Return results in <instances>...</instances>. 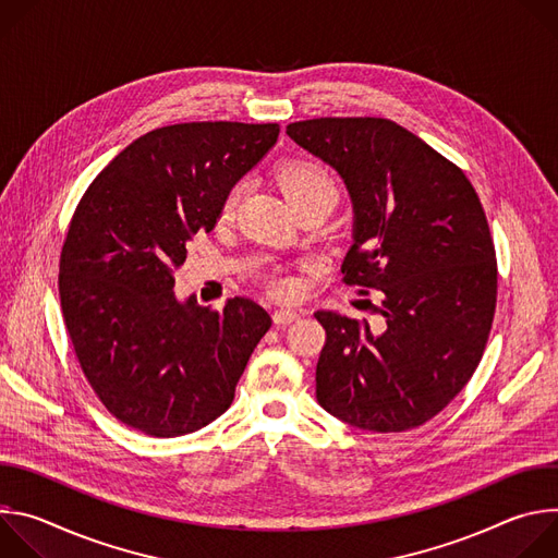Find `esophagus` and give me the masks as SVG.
<instances>
[{"mask_svg":"<svg viewBox=\"0 0 558 558\" xmlns=\"http://www.w3.org/2000/svg\"><path fill=\"white\" fill-rule=\"evenodd\" d=\"M298 317H300V313L293 311V308H276L274 311V325L276 327H287V325L295 323Z\"/></svg>","mask_w":558,"mask_h":558,"instance_id":"34e87169","label":"esophagus"}]
</instances>
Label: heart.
<instances>
[{"label": "heart", "mask_w": 558, "mask_h": 558, "mask_svg": "<svg viewBox=\"0 0 558 558\" xmlns=\"http://www.w3.org/2000/svg\"><path fill=\"white\" fill-rule=\"evenodd\" d=\"M278 181H280L284 196L293 203V207H300V205H304L313 198H320V196H338V187H336L331 174L323 166H317L315 161H308V158H291V161H284L278 168ZM243 190H245V185L238 183L225 194V198L220 203L222 220L233 218L235 207H238V203H241ZM271 291L278 295H287L293 291V284L289 280H274Z\"/></svg>", "instance_id": "heart-1"}]
</instances>
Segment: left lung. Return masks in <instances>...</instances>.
Returning <instances> with one entry per match:
<instances>
[{"instance_id":"1","label":"left lung","mask_w":558,"mask_h":558,"mask_svg":"<svg viewBox=\"0 0 558 558\" xmlns=\"http://www.w3.org/2000/svg\"><path fill=\"white\" fill-rule=\"evenodd\" d=\"M287 134L323 158L353 203L347 284L381 291V329L317 311L327 331L315 395L373 433L417 428L480 366L497 304V260L465 174L407 128L375 117L295 121Z\"/></svg>"}]
</instances>
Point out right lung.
<instances>
[{
	"instance_id": "obj_1",
	"label": "right lung",
	"mask_w": 558,
	"mask_h": 558,
	"mask_svg": "<svg viewBox=\"0 0 558 558\" xmlns=\"http://www.w3.org/2000/svg\"><path fill=\"white\" fill-rule=\"evenodd\" d=\"M278 123L201 121L151 130L78 201L59 260L63 323L86 379L125 426L194 433L233 402L269 313L174 295L187 243L211 231L225 194L276 145Z\"/></svg>"
}]
</instances>
